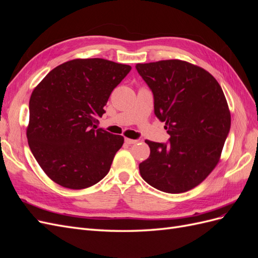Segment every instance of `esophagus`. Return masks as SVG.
I'll list each match as a JSON object with an SVG mask.
<instances>
[{
	"label": "esophagus",
	"instance_id": "34e87169",
	"mask_svg": "<svg viewBox=\"0 0 258 258\" xmlns=\"http://www.w3.org/2000/svg\"><path fill=\"white\" fill-rule=\"evenodd\" d=\"M124 142H126L128 145H132V144H136L138 142V140H132V139L126 138L124 139Z\"/></svg>",
	"mask_w": 258,
	"mask_h": 258
}]
</instances>
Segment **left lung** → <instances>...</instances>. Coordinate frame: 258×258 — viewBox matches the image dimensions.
<instances>
[{"instance_id": "1", "label": "left lung", "mask_w": 258, "mask_h": 258, "mask_svg": "<svg viewBox=\"0 0 258 258\" xmlns=\"http://www.w3.org/2000/svg\"><path fill=\"white\" fill-rule=\"evenodd\" d=\"M136 68L153 91L155 115L170 135L168 144L146 140L151 154L139 165L140 173L161 191L190 190L221 160L231 121L223 89L205 69L183 60Z\"/></svg>"}]
</instances>
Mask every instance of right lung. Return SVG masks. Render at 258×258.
Here are the masks:
<instances>
[{"label": "right lung", "instance_id": "right-lung-1", "mask_svg": "<svg viewBox=\"0 0 258 258\" xmlns=\"http://www.w3.org/2000/svg\"><path fill=\"white\" fill-rule=\"evenodd\" d=\"M131 67L101 59H74L46 75L30 98L27 138L38 165L51 181L83 189L111 169L123 137L96 130L112 91Z\"/></svg>", "mask_w": 258, "mask_h": 258}]
</instances>
